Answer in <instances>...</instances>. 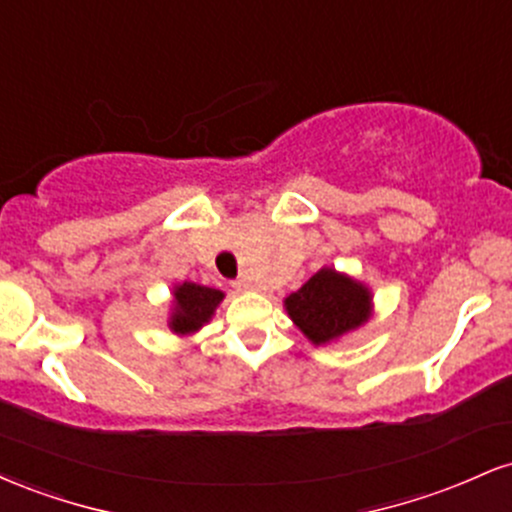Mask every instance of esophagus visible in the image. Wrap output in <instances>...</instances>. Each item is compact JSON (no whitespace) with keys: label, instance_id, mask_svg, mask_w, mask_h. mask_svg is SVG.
<instances>
[{"label":"esophagus","instance_id":"esophagus-1","mask_svg":"<svg viewBox=\"0 0 512 512\" xmlns=\"http://www.w3.org/2000/svg\"><path fill=\"white\" fill-rule=\"evenodd\" d=\"M233 289H236V291H245V289H250V281L245 279V276H240V279L233 281Z\"/></svg>","mask_w":512,"mask_h":512}]
</instances>
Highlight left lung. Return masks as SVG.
I'll list each match as a JSON object with an SVG mask.
<instances>
[{
    "mask_svg": "<svg viewBox=\"0 0 512 512\" xmlns=\"http://www.w3.org/2000/svg\"><path fill=\"white\" fill-rule=\"evenodd\" d=\"M373 296L368 286L337 269L322 267L284 301L293 325L315 346L330 344L366 325Z\"/></svg>",
    "mask_w": 512,
    "mask_h": 512,
    "instance_id": "8db88e82",
    "label": "left lung"
}]
</instances>
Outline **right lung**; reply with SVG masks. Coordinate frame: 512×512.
<instances>
[{"mask_svg": "<svg viewBox=\"0 0 512 512\" xmlns=\"http://www.w3.org/2000/svg\"><path fill=\"white\" fill-rule=\"evenodd\" d=\"M223 301V291L209 289V286L192 284V281H182L173 289V313H170L168 327L170 332L180 334H195L202 330L216 313V305Z\"/></svg>", "mask_w": 512, "mask_h": 512, "instance_id": "right-lung-1", "label": "right lung"}]
</instances>
